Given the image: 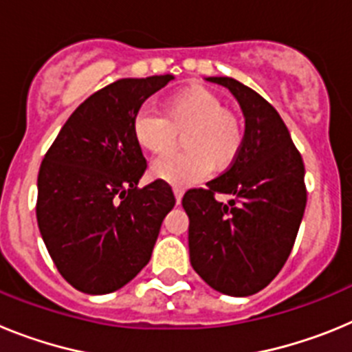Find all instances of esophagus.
<instances>
[{
  "instance_id": "obj_1",
  "label": "esophagus",
  "mask_w": 352,
  "mask_h": 352,
  "mask_svg": "<svg viewBox=\"0 0 352 352\" xmlns=\"http://www.w3.org/2000/svg\"><path fill=\"white\" fill-rule=\"evenodd\" d=\"M174 192V197H176V203H182V199H183V194H185V190H183L182 186H174L173 188Z\"/></svg>"
}]
</instances>
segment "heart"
Returning a JSON list of instances; mask_svg holds the SVG:
<instances>
[{
	"label": "heart",
	"instance_id": "obj_1",
	"mask_svg": "<svg viewBox=\"0 0 352 352\" xmlns=\"http://www.w3.org/2000/svg\"><path fill=\"white\" fill-rule=\"evenodd\" d=\"M185 151L158 158L151 176L174 186L203 179L210 169L226 170L243 148V126L223 109L219 95L203 86L174 93L162 104V116L139 111L132 121L135 144L149 155H166L182 135Z\"/></svg>",
	"mask_w": 352,
	"mask_h": 352
}]
</instances>
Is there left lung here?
<instances>
[{
    "label": "left lung",
    "mask_w": 352,
    "mask_h": 352,
    "mask_svg": "<svg viewBox=\"0 0 352 352\" xmlns=\"http://www.w3.org/2000/svg\"><path fill=\"white\" fill-rule=\"evenodd\" d=\"M234 95L245 116L243 148L229 169L183 195L188 250L214 291L250 296L278 275L292 250L305 206V166L272 104L231 77H208ZM214 193L232 197L227 204Z\"/></svg>",
    "instance_id": "1"
}]
</instances>
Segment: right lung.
Masks as SVG:
<instances>
[{"label": "right lung", "instance_id": "right-lung-1", "mask_svg": "<svg viewBox=\"0 0 352 352\" xmlns=\"http://www.w3.org/2000/svg\"><path fill=\"white\" fill-rule=\"evenodd\" d=\"M173 79H120L93 93L43 157L36 222L56 268L77 291H118L151 259L176 199L162 179L138 186L146 158L132 121L146 98Z\"/></svg>", "mask_w": 352, "mask_h": 352}]
</instances>
